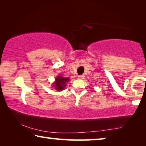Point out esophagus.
I'll return each instance as SVG.
<instances>
[{
	"label": "esophagus",
	"mask_w": 146,
	"mask_h": 146,
	"mask_svg": "<svg viewBox=\"0 0 146 146\" xmlns=\"http://www.w3.org/2000/svg\"><path fill=\"white\" fill-rule=\"evenodd\" d=\"M78 79H81V80H82V79L84 78V75H78Z\"/></svg>",
	"instance_id": "obj_1"
}]
</instances>
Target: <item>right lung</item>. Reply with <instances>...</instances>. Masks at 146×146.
<instances>
[{
    "instance_id": "add662e5",
    "label": "right lung",
    "mask_w": 146,
    "mask_h": 146,
    "mask_svg": "<svg viewBox=\"0 0 146 146\" xmlns=\"http://www.w3.org/2000/svg\"><path fill=\"white\" fill-rule=\"evenodd\" d=\"M70 81V78L63 77L62 76H58L55 78V81L52 86L55 88V90L58 91H61L64 90L66 86V83Z\"/></svg>"
}]
</instances>
